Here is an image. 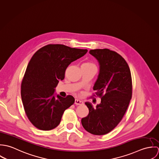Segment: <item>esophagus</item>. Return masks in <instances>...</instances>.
Wrapping results in <instances>:
<instances>
[{"instance_id": "1", "label": "esophagus", "mask_w": 159, "mask_h": 159, "mask_svg": "<svg viewBox=\"0 0 159 159\" xmlns=\"http://www.w3.org/2000/svg\"><path fill=\"white\" fill-rule=\"evenodd\" d=\"M75 104L76 105H83V102L82 101L78 100V99H75Z\"/></svg>"}]
</instances>
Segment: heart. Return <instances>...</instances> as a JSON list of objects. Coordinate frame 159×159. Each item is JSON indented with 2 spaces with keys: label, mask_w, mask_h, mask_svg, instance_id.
Returning <instances> with one entry per match:
<instances>
[{
  "label": "heart",
  "mask_w": 159,
  "mask_h": 159,
  "mask_svg": "<svg viewBox=\"0 0 159 159\" xmlns=\"http://www.w3.org/2000/svg\"><path fill=\"white\" fill-rule=\"evenodd\" d=\"M85 64H90V65H93V64H91V63H89V62H88V63H85Z\"/></svg>",
  "instance_id": "1"
}]
</instances>
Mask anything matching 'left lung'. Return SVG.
<instances>
[{"mask_svg":"<svg viewBox=\"0 0 159 159\" xmlns=\"http://www.w3.org/2000/svg\"><path fill=\"white\" fill-rule=\"evenodd\" d=\"M98 61L100 71L93 89L101 98L96 107L86 102L89 114L81 119L84 129L95 135H105L118 125L129 107L132 95L130 68L125 59L109 49L90 50Z\"/></svg>","mask_w":159,"mask_h":159,"instance_id":"8db88e82","label":"left lung"}]
</instances>
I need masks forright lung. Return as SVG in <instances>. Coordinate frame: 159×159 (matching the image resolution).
Masks as SVG:
<instances>
[{
	"mask_svg": "<svg viewBox=\"0 0 159 159\" xmlns=\"http://www.w3.org/2000/svg\"><path fill=\"white\" fill-rule=\"evenodd\" d=\"M87 49L49 44L32 57L21 83V95L25 113L30 122L42 130L56 128L62 114L75 102L71 95H54L59 80L71 62L83 57Z\"/></svg>",
	"mask_w": 159,
	"mask_h": 159,
	"instance_id": "add662e5",
	"label": "right lung"
}]
</instances>
